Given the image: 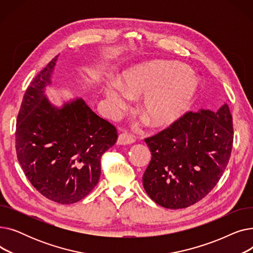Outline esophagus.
Listing matches in <instances>:
<instances>
[{"mask_svg":"<svg viewBox=\"0 0 253 253\" xmlns=\"http://www.w3.org/2000/svg\"><path fill=\"white\" fill-rule=\"evenodd\" d=\"M134 142V137L132 136L131 134L128 133H122L120 134L118 139H117V143L121 144V145H126V144H131Z\"/></svg>","mask_w":253,"mask_h":253,"instance_id":"obj_1","label":"esophagus"}]
</instances>
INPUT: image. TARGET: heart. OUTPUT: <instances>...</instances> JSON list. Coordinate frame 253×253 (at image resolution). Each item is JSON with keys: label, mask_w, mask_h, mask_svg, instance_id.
<instances>
[{"label": "heart", "mask_w": 253, "mask_h": 253, "mask_svg": "<svg viewBox=\"0 0 253 253\" xmlns=\"http://www.w3.org/2000/svg\"><path fill=\"white\" fill-rule=\"evenodd\" d=\"M121 84L103 86L109 113L118 117L131 96L144 94L138 103L139 115L153 128H165L188 111L198 90L196 76L188 66L172 61H151L126 70Z\"/></svg>", "instance_id": "b5f03b06"}]
</instances>
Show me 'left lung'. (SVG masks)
I'll use <instances>...</instances> for the list:
<instances>
[{
	"instance_id": "1",
	"label": "left lung",
	"mask_w": 253,
	"mask_h": 253,
	"mask_svg": "<svg viewBox=\"0 0 253 253\" xmlns=\"http://www.w3.org/2000/svg\"><path fill=\"white\" fill-rule=\"evenodd\" d=\"M233 134L232 115L224 103L217 112H189L145 138L152 153L142 176L145 192L169 209L199 202L215 187L227 167Z\"/></svg>"
}]
</instances>
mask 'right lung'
I'll return each instance as SVG.
<instances>
[{
	"instance_id": "add662e5",
	"label": "right lung",
	"mask_w": 253,
	"mask_h": 253,
	"mask_svg": "<svg viewBox=\"0 0 253 253\" xmlns=\"http://www.w3.org/2000/svg\"><path fill=\"white\" fill-rule=\"evenodd\" d=\"M57 56L26 89L16 121V154L39 193L60 204L85 198L97 184L100 158L116 143L117 129L82 98L57 108L45 95Z\"/></svg>"
}]
</instances>
